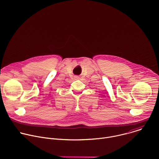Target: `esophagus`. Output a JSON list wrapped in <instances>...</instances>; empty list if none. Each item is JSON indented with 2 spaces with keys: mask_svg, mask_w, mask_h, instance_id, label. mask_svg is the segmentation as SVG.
<instances>
[{
  "mask_svg": "<svg viewBox=\"0 0 159 159\" xmlns=\"http://www.w3.org/2000/svg\"><path fill=\"white\" fill-rule=\"evenodd\" d=\"M75 79H79V77H78V76L75 77Z\"/></svg>",
  "mask_w": 159,
  "mask_h": 159,
  "instance_id": "esophagus-1",
  "label": "esophagus"
}]
</instances>
